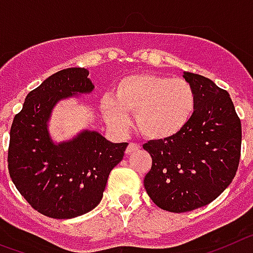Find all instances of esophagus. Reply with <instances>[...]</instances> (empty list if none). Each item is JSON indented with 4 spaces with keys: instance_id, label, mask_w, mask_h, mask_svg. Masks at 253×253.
Listing matches in <instances>:
<instances>
[{
    "instance_id": "esophagus-1",
    "label": "esophagus",
    "mask_w": 253,
    "mask_h": 253,
    "mask_svg": "<svg viewBox=\"0 0 253 253\" xmlns=\"http://www.w3.org/2000/svg\"><path fill=\"white\" fill-rule=\"evenodd\" d=\"M140 150V145L136 144V142H129L128 146L126 149V153L127 154H131V153H135V151Z\"/></svg>"
}]
</instances>
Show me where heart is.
<instances>
[{
    "label": "heart",
    "mask_w": 253,
    "mask_h": 253,
    "mask_svg": "<svg viewBox=\"0 0 253 253\" xmlns=\"http://www.w3.org/2000/svg\"><path fill=\"white\" fill-rule=\"evenodd\" d=\"M197 109V94L184 79L164 75H129L114 87L113 98L102 99V112L109 126L126 127L127 113L135 114L137 129L149 140H168L181 133Z\"/></svg>",
    "instance_id": "obj_1"
}]
</instances>
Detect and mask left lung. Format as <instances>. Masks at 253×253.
Segmentation results:
<instances>
[{
    "instance_id": "1",
    "label": "left lung",
    "mask_w": 253,
    "mask_h": 253,
    "mask_svg": "<svg viewBox=\"0 0 253 253\" xmlns=\"http://www.w3.org/2000/svg\"><path fill=\"white\" fill-rule=\"evenodd\" d=\"M183 78L196 90V113L177 136L142 146L153 160L145 190L172 212L214 201L236 175L242 144L241 120L227 90L201 75L184 72Z\"/></svg>"
}]
</instances>
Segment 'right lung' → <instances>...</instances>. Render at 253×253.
<instances>
[{
    "label": "right lung",
    "mask_w": 253,
    "mask_h": 253,
    "mask_svg": "<svg viewBox=\"0 0 253 253\" xmlns=\"http://www.w3.org/2000/svg\"><path fill=\"white\" fill-rule=\"evenodd\" d=\"M89 71H58L32 90L10 129L7 167L21 196L41 214L70 219L93 210L103 197L112 169L125 155L127 142L112 144L95 131L54 145L47 122L53 105L78 93H90Z\"/></svg>",
    "instance_id": "add662e5"
}]
</instances>
